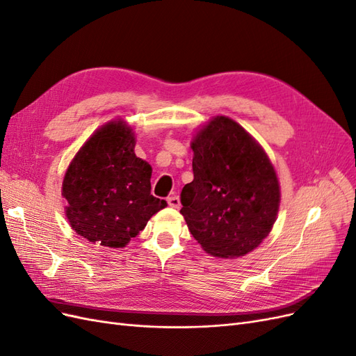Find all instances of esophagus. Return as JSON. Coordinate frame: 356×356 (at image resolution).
Segmentation results:
<instances>
[{
	"mask_svg": "<svg viewBox=\"0 0 356 356\" xmlns=\"http://www.w3.org/2000/svg\"><path fill=\"white\" fill-rule=\"evenodd\" d=\"M168 204H169L170 208H175V209H178V208L181 207L179 197H178L177 195H172V196H169V197H168Z\"/></svg>",
	"mask_w": 356,
	"mask_h": 356,
	"instance_id": "1",
	"label": "esophagus"
}]
</instances>
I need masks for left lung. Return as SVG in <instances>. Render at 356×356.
<instances>
[{"label": "left lung", "instance_id": "left-lung-1", "mask_svg": "<svg viewBox=\"0 0 356 356\" xmlns=\"http://www.w3.org/2000/svg\"><path fill=\"white\" fill-rule=\"evenodd\" d=\"M193 179L181 191V213L203 251L243 257L276 221L281 190L261 145L234 120H212L191 141Z\"/></svg>", "mask_w": 356, "mask_h": 356}]
</instances>
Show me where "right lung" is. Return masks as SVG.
<instances>
[{
    "label": "right lung",
    "mask_w": 356,
    "mask_h": 356,
    "mask_svg": "<svg viewBox=\"0 0 356 356\" xmlns=\"http://www.w3.org/2000/svg\"><path fill=\"white\" fill-rule=\"evenodd\" d=\"M134 149L132 129L113 120L86 141L63 177L67 218L89 242L123 248L168 204L152 195V166Z\"/></svg>",
    "instance_id": "1"
}]
</instances>
